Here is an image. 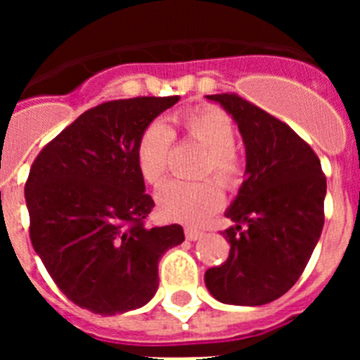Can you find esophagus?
<instances>
[{"instance_id":"1","label":"esophagus","mask_w":360,"mask_h":360,"mask_svg":"<svg viewBox=\"0 0 360 360\" xmlns=\"http://www.w3.org/2000/svg\"><path fill=\"white\" fill-rule=\"evenodd\" d=\"M203 236V232L198 231V229H193V227H186V238L189 241H196Z\"/></svg>"}]
</instances>
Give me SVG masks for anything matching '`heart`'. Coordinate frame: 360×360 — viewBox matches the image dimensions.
<instances>
[{
	"label": "heart",
	"instance_id": "heart-1",
	"mask_svg": "<svg viewBox=\"0 0 360 360\" xmlns=\"http://www.w3.org/2000/svg\"><path fill=\"white\" fill-rule=\"evenodd\" d=\"M174 128L182 139L205 148L198 160L196 182H171L157 195L158 212L165 219L198 225L211 218L224 203V189L241 186L245 158L234 144L236 128L231 117L216 106H196L178 111L173 117ZM174 144V131L164 120H153L142 129L136 141V167L149 186L164 184L169 171V158ZM212 176L214 181L207 179ZM220 184H218L217 182Z\"/></svg>",
	"mask_w": 360,
	"mask_h": 360
}]
</instances>
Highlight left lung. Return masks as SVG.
Wrapping results in <instances>:
<instances>
[{
	"label": "left lung",
	"instance_id": "8db88e82",
	"mask_svg": "<svg viewBox=\"0 0 360 360\" xmlns=\"http://www.w3.org/2000/svg\"><path fill=\"white\" fill-rule=\"evenodd\" d=\"M238 122L247 167L225 216L227 262L205 272L218 301L259 307L281 297L303 274L324 224L326 176L314 149L279 119L236 94L207 95Z\"/></svg>",
	"mask_w": 360,
	"mask_h": 360
}]
</instances>
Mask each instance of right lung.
<instances>
[{
    "label": "right lung",
    "mask_w": 360,
    "mask_h": 360,
    "mask_svg": "<svg viewBox=\"0 0 360 360\" xmlns=\"http://www.w3.org/2000/svg\"><path fill=\"white\" fill-rule=\"evenodd\" d=\"M180 101L133 97L84 111L41 149L25 184L30 241L77 307L115 316L148 303L182 225L146 227L155 202L136 167L142 129Z\"/></svg>",
    "instance_id": "1"
}]
</instances>
